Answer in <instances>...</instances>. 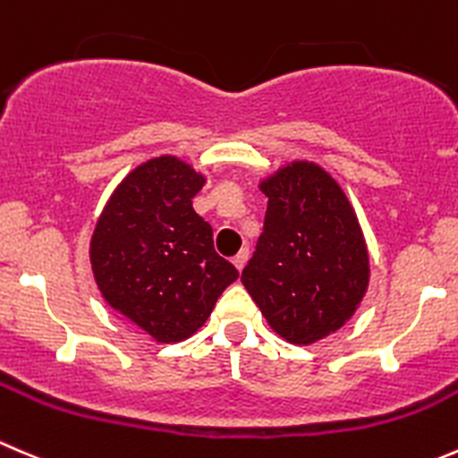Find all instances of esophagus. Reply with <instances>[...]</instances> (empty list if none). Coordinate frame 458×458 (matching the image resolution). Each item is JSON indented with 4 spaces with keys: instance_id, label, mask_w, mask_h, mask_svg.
<instances>
[{
    "instance_id": "obj_1",
    "label": "esophagus",
    "mask_w": 458,
    "mask_h": 458,
    "mask_svg": "<svg viewBox=\"0 0 458 458\" xmlns=\"http://www.w3.org/2000/svg\"><path fill=\"white\" fill-rule=\"evenodd\" d=\"M248 257H250V252H248V250H242V252H239V255L234 257V259H233L234 268H237L239 273H242V270H243V266L248 264Z\"/></svg>"
}]
</instances>
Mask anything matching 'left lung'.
Listing matches in <instances>:
<instances>
[{
    "mask_svg": "<svg viewBox=\"0 0 458 458\" xmlns=\"http://www.w3.org/2000/svg\"><path fill=\"white\" fill-rule=\"evenodd\" d=\"M264 233L242 284L268 327L313 344L352 319L369 288V250L352 201L313 161H291L259 181Z\"/></svg>",
    "mask_w": 458,
    "mask_h": 458,
    "instance_id": "8db88e82",
    "label": "left lung"
}]
</instances>
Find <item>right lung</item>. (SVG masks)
<instances>
[{
	"instance_id": "right-lung-1",
	"label": "right lung",
	"mask_w": 458,
	"mask_h": 458,
	"mask_svg": "<svg viewBox=\"0 0 458 458\" xmlns=\"http://www.w3.org/2000/svg\"><path fill=\"white\" fill-rule=\"evenodd\" d=\"M203 185L172 154L140 163L111 192L89 243L102 300L163 344L194 335L239 277L192 208Z\"/></svg>"
}]
</instances>
